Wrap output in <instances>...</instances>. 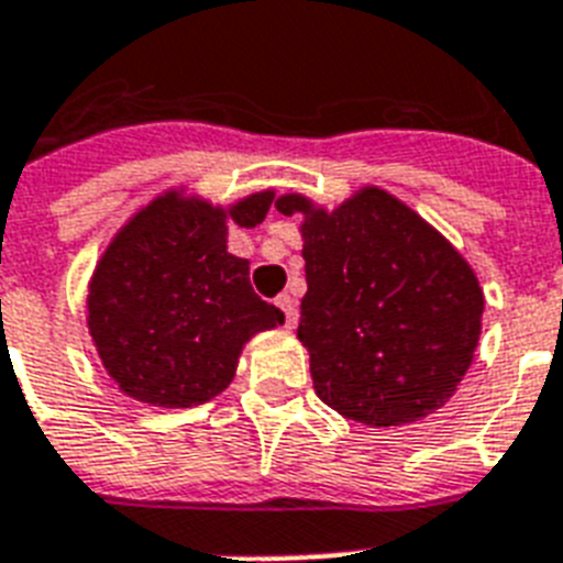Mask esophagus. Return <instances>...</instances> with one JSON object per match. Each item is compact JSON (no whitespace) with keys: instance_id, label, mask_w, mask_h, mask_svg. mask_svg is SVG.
I'll return each instance as SVG.
<instances>
[{"instance_id":"obj_1","label":"esophagus","mask_w":563,"mask_h":563,"mask_svg":"<svg viewBox=\"0 0 563 563\" xmlns=\"http://www.w3.org/2000/svg\"><path fill=\"white\" fill-rule=\"evenodd\" d=\"M277 307L283 309L286 327L298 324V303H295V298H291V295H280V298H277Z\"/></svg>"}]
</instances>
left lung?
I'll return each mask as SVG.
<instances>
[{"instance_id":"left-lung-1","label":"left lung","mask_w":563,"mask_h":563,"mask_svg":"<svg viewBox=\"0 0 563 563\" xmlns=\"http://www.w3.org/2000/svg\"><path fill=\"white\" fill-rule=\"evenodd\" d=\"M303 212L307 295L298 339L321 400L365 427L427 418L453 397L482 330V289L444 236L383 189Z\"/></svg>"}]
</instances>
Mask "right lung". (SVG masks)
Wrapping results in <instances>:
<instances>
[{
	"instance_id": "1",
	"label": "right lung",
	"mask_w": 563,
	"mask_h": 563,
	"mask_svg": "<svg viewBox=\"0 0 563 563\" xmlns=\"http://www.w3.org/2000/svg\"><path fill=\"white\" fill-rule=\"evenodd\" d=\"M272 192L230 210L256 228ZM224 212L163 195L128 224L90 283V333L108 374L136 400L189 409L212 400L236 374L242 344L283 324L251 289L247 260L228 254Z\"/></svg>"
}]
</instances>
